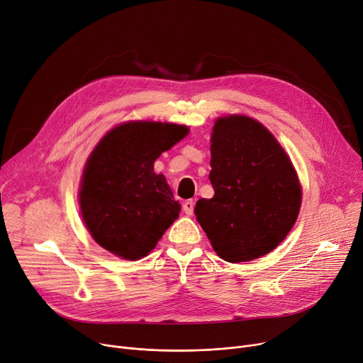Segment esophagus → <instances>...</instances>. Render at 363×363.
<instances>
[{
	"instance_id": "1",
	"label": "esophagus",
	"mask_w": 363,
	"mask_h": 363,
	"mask_svg": "<svg viewBox=\"0 0 363 363\" xmlns=\"http://www.w3.org/2000/svg\"><path fill=\"white\" fill-rule=\"evenodd\" d=\"M193 209H194V202L190 199V201H186L184 203H183V211H184V213L186 215H193Z\"/></svg>"
}]
</instances>
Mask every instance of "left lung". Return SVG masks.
I'll use <instances>...</instances> for the list:
<instances>
[{
	"label": "left lung",
	"instance_id": "8db88e82",
	"mask_svg": "<svg viewBox=\"0 0 363 363\" xmlns=\"http://www.w3.org/2000/svg\"><path fill=\"white\" fill-rule=\"evenodd\" d=\"M212 199H199L194 215L216 255L240 263L281 244L301 208V184L276 138L257 121L216 119L211 136Z\"/></svg>",
	"mask_w": 363,
	"mask_h": 363
}]
</instances>
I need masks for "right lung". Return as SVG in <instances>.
Here are the masks:
<instances>
[{
  "mask_svg": "<svg viewBox=\"0 0 363 363\" xmlns=\"http://www.w3.org/2000/svg\"><path fill=\"white\" fill-rule=\"evenodd\" d=\"M189 133L184 125L136 121L107 132L90 154L79 208L94 241L126 260L145 257L179 218L180 203L154 161Z\"/></svg>",
  "mask_w": 363,
  "mask_h": 363,
  "instance_id": "right-lung-1",
  "label": "right lung"
}]
</instances>
